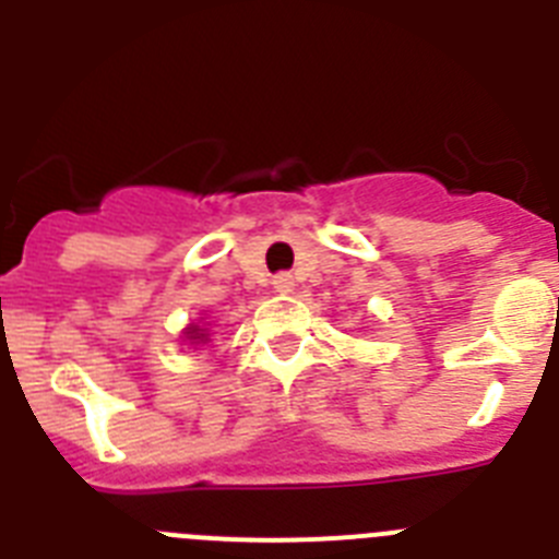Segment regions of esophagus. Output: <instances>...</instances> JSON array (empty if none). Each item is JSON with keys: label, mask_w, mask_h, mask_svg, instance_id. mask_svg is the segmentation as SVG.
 <instances>
[{"label": "esophagus", "mask_w": 559, "mask_h": 559, "mask_svg": "<svg viewBox=\"0 0 559 559\" xmlns=\"http://www.w3.org/2000/svg\"><path fill=\"white\" fill-rule=\"evenodd\" d=\"M274 290H276V294H290V290H294V276L276 274L274 276Z\"/></svg>", "instance_id": "esophagus-1"}]
</instances>
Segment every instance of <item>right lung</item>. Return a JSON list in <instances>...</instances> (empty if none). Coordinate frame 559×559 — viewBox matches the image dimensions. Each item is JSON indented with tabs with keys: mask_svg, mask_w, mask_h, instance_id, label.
Returning a JSON list of instances; mask_svg holds the SVG:
<instances>
[{
	"mask_svg": "<svg viewBox=\"0 0 559 559\" xmlns=\"http://www.w3.org/2000/svg\"><path fill=\"white\" fill-rule=\"evenodd\" d=\"M204 319V316H201ZM181 341L187 347H199V344H210V328L204 322H190L181 330Z\"/></svg>",
	"mask_w": 559,
	"mask_h": 559,
	"instance_id": "1",
	"label": "right lung"
}]
</instances>
